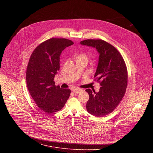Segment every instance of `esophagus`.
Returning a JSON list of instances; mask_svg holds the SVG:
<instances>
[{
	"label": "esophagus",
	"mask_w": 153,
	"mask_h": 153,
	"mask_svg": "<svg viewBox=\"0 0 153 153\" xmlns=\"http://www.w3.org/2000/svg\"><path fill=\"white\" fill-rule=\"evenodd\" d=\"M82 91L81 89H79V88H74L73 90V91L75 93V94H78L79 93L80 91Z\"/></svg>",
	"instance_id": "esophagus-1"
}]
</instances>
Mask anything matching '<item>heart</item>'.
Wrapping results in <instances>:
<instances>
[{
    "instance_id": "heart-1",
    "label": "heart",
    "mask_w": 153,
    "mask_h": 153,
    "mask_svg": "<svg viewBox=\"0 0 153 153\" xmlns=\"http://www.w3.org/2000/svg\"><path fill=\"white\" fill-rule=\"evenodd\" d=\"M76 60H79V59L87 60V57H86V54L84 53H79V54H77V56H76Z\"/></svg>"
}]
</instances>
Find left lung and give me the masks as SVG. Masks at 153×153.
Listing matches in <instances>:
<instances>
[{
  "mask_svg": "<svg viewBox=\"0 0 153 153\" xmlns=\"http://www.w3.org/2000/svg\"><path fill=\"white\" fill-rule=\"evenodd\" d=\"M81 45L95 48L99 53L96 80L100 82L99 91L90 89L86 110L96 117H103L113 112L123 97L128 83V73L125 61L113 45L101 39H87Z\"/></svg>",
  "mask_w": 153,
  "mask_h": 153,
  "instance_id": "left-lung-1",
  "label": "left lung"
}]
</instances>
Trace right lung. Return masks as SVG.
<instances>
[{"label":"right lung","instance_id":"add662e5","mask_svg":"<svg viewBox=\"0 0 153 153\" xmlns=\"http://www.w3.org/2000/svg\"><path fill=\"white\" fill-rule=\"evenodd\" d=\"M73 44L67 39L51 38L37 46L29 60L27 88L37 106L47 114L60 110L70 97L71 90L56 86L54 79L60 68L62 52Z\"/></svg>","mask_w":153,"mask_h":153}]
</instances>
